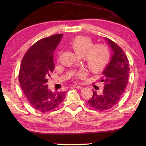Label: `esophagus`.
Returning <instances> with one entry per match:
<instances>
[{"label":"esophagus","mask_w":146,"mask_h":146,"mask_svg":"<svg viewBox=\"0 0 146 146\" xmlns=\"http://www.w3.org/2000/svg\"><path fill=\"white\" fill-rule=\"evenodd\" d=\"M75 88H77V89H82L83 88V87L82 86H80V85H78V84H74L73 86Z\"/></svg>","instance_id":"obj_1"}]
</instances>
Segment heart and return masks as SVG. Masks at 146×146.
<instances>
[{"mask_svg": "<svg viewBox=\"0 0 146 146\" xmlns=\"http://www.w3.org/2000/svg\"><path fill=\"white\" fill-rule=\"evenodd\" d=\"M71 46L74 52L79 56H84V62L88 68L92 72L100 70L108 62L110 52L109 48L105 44L94 46L93 42L88 37H77L71 42ZM83 72L76 74V79L84 77Z\"/></svg>", "mask_w": 146, "mask_h": 146, "instance_id": "obj_1", "label": "heart"}]
</instances>
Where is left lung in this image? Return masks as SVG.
Returning <instances> with one entry per match:
<instances>
[{
    "instance_id": "obj_1",
    "label": "left lung",
    "mask_w": 146,
    "mask_h": 146,
    "mask_svg": "<svg viewBox=\"0 0 146 146\" xmlns=\"http://www.w3.org/2000/svg\"><path fill=\"white\" fill-rule=\"evenodd\" d=\"M106 40L113 53L100 78L104 88L101 94L93 90L92 97L88 101L90 106L99 111L108 110L119 103L128 82L129 72L128 59L123 50L110 39Z\"/></svg>"
}]
</instances>
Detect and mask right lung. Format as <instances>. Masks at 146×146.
<instances>
[{"mask_svg":"<svg viewBox=\"0 0 146 146\" xmlns=\"http://www.w3.org/2000/svg\"><path fill=\"white\" fill-rule=\"evenodd\" d=\"M62 34L44 38L34 44L24 56L19 78L24 94L31 106L41 112L58 107L66 92H52L48 89V78L54 69L53 53Z\"/></svg>","mask_w":146,"mask_h":146,"instance_id":"obj_1","label":"right lung"}]
</instances>
